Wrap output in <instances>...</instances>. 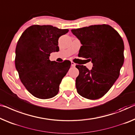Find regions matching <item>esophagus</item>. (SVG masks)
Masks as SVG:
<instances>
[{"label": "esophagus", "instance_id": "esophagus-1", "mask_svg": "<svg viewBox=\"0 0 135 135\" xmlns=\"http://www.w3.org/2000/svg\"><path fill=\"white\" fill-rule=\"evenodd\" d=\"M71 67H75V66H76V64H75V63H74L73 62H71Z\"/></svg>", "mask_w": 135, "mask_h": 135}]
</instances>
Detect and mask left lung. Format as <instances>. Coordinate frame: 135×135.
<instances>
[{"instance_id": "8db88e82", "label": "left lung", "mask_w": 135, "mask_h": 135, "mask_svg": "<svg viewBox=\"0 0 135 135\" xmlns=\"http://www.w3.org/2000/svg\"><path fill=\"white\" fill-rule=\"evenodd\" d=\"M82 46L78 56L93 63L92 70L76 65L78 93L88 99H98L107 93L119 77L124 61V45L119 33L108 25H94L71 30ZM88 60V59H87Z\"/></svg>"}]
</instances>
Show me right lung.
Returning <instances> with one entry per match:
<instances>
[{
	"mask_svg": "<svg viewBox=\"0 0 135 135\" xmlns=\"http://www.w3.org/2000/svg\"><path fill=\"white\" fill-rule=\"evenodd\" d=\"M68 32L51 25H34L21 35L16 48L15 65L22 83L32 95L49 99L59 92L62 78L71 62L50 61V53L59 51L58 39Z\"/></svg>",
	"mask_w": 135,
	"mask_h": 135,
	"instance_id": "1",
	"label": "right lung"
}]
</instances>
